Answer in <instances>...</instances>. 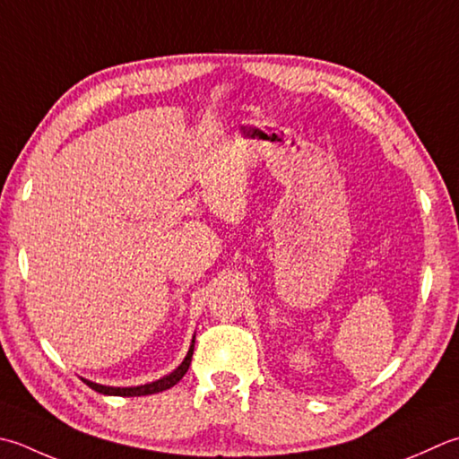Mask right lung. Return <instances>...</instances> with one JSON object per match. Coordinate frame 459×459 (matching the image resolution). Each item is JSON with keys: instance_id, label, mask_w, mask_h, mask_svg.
I'll return each mask as SVG.
<instances>
[{"instance_id": "right-lung-1", "label": "right lung", "mask_w": 459, "mask_h": 459, "mask_svg": "<svg viewBox=\"0 0 459 459\" xmlns=\"http://www.w3.org/2000/svg\"><path fill=\"white\" fill-rule=\"evenodd\" d=\"M193 350H195V338H193L191 348H188V354H186V358L183 360V364L178 366L175 372H170L169 376H165V378H160L157 382H151V384H145V385H137V388H111V385H101V384H95V382H89V380H83V382L89 385V388L99 392V394H105V396H125V398L149 396V394H157V392H163V390L173 388V385L183 378V376L188 370V366H191Z\"/></svg>"}]
</instances>
